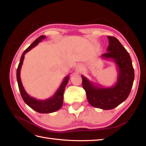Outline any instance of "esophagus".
<instances>
[{
  "label": "esophagus",
  "instance_id": "obj_1",
  "mask_svg": "<svg viewBox=\"0 0 146 146\" xmlns=\"http://www.w3.org/2000/svg\"><path fill=\"white\" fill-rule=\"evenodd\" d=\"M83 70V66L82 64H77L75 67V71L76 72H80Z\"/></svg>",
  "mask_w": 146,
  "mask_h": 146
}]
</instances>
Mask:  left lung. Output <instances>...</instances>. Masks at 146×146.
<instances>
[{
	"label": "left lung",
	"mask_w": 146,
	"mask_h": 146,
	"mask_svg": "<svg viewBox=\"0 0 146 146\" xmlns=\"http://www.w3.org/2000/svg\"><path fill=\"white\" fill-rule=\"evenodd\" d=\"M109 46L106 53L101 56L116 64L118 71L117 82L110 87H104L82 75V86L92 106L104 110H111L124 102L131 92L134 80V70L131 56L119 40L108 36Z\"/></svg>",
	"instance_id": "obj_1"
}]
</instances>
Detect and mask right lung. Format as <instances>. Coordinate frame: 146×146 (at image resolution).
Returning <instances> with one entry per match:
<instances>
[{"label":"right lung","instance_id":"right-lung-1","mask_svg":"<svg viewBox=\"0 0 146 146\" xmlns=\"http://www.w3.org/2000/svg\"><path fill=\"white\" fill-rule=\"evenodd\" d=\"M46 38L45 36H39L38 39H36L25 51H24L21 56L19 64L18 65L17 70V80L18 83L19 89L21 93V97L23 98L24 102L30 107L33 110L38 111L41 113H49L54 112V111L60 109L63 105V94L64 92V89L67 83L69 81L70 75H67L64 77L63 81L62 82L60 87L58 90L56 92L54 95L52 96L51 97L46 99V100H38L34 97H31L29 95L27 94L24 88L23 83L21 82L20 73L22 65L23 63V61L24 59V55L27 52L29 51L31 49L35 48L36 46L38 44V43L41 42L42 39Z\"/></svg>","mask_w":146,"mask_h":146}]
</instances>
